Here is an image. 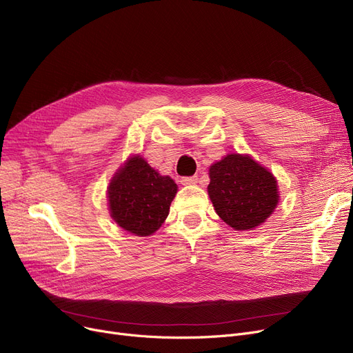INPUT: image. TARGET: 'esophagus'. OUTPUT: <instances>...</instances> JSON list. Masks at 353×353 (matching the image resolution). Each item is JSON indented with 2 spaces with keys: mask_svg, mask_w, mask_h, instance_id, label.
Returning <instances> with one entry per match:
<instances>
[{
  "mask_svg": "<svg viewBox=\"0 0 353 353\" xmlns=\"http://www.w3.org/2000/svg\"><path fill=\"white\" fill-rule=\"evenodd\" d=\"M197 176H192V177H181L180 183L183 184V186H192V184H196L197 183Z\"/></svg>",
  "mask_w": 353,
  "mask_h": 353,
  "instance_id": "esophagus-1",
  "label": "esophagus"
}]
</instances>
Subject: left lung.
Wrapping results in <instances>:
<instances>
[{"label":"left lung","mask_w":353,"mask_h":353,"mask_svg":"<svg viewBox=\"0 0 353 353\" xmlns=\"http://www.w3.org/2000/svg\"><path fill=\"white\" fill-rule=\"evenodd\" d=\"M209 197L219 217L234 230L263 225L279 203L276 177L249 154L230 153L209 169Z\"/></svg>","instance_id":"left-lung-1"}]
</instances>
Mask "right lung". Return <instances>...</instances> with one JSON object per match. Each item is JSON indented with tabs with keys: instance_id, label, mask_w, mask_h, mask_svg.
<instances>
[{
	"instance_id": "obj_1",
	"label": "right lung",
	"mask_w": 353,
	"mask_h": 353,
	"mask_svg": "<svg viewBox=\"0 0 353 353\" xmlns=\"http://www.w3.org/2000/svg\"><path fill=\"white\" fill-rule=\"evenodd\" d=\"M177 184L161 176L140 154L130 156L107 188L110 216L125 232L145 237L169 216Z\"/></svg>"
}]
</instances>
